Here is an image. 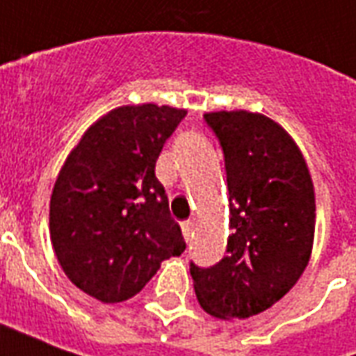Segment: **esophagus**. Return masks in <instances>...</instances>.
Returning a JSON list of instances; mask_svg holds the SVG:
<instances>
[{
	"mask_svg": "<svg viewBox=\"0 0 356 356\" xmlns=\"http://www.w3.org/2000/svg\"><path fill=\"white\" fill-rule=\"evenodd\" d=\"M191 232H193V222H191V220L182 222V234H184V238H186V241H190Z\"/></svg>",
	"mask_w": 356,
	"mask_h": 356,
	"instance_id": "1",
	"label": "esophagus"
}]
</instances>
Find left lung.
<instances>
[{
	"mask_svg": "<svg viewBox=\"0 0 356 356\" xmlns=\"http://www.w3.org/2000/svg\"><path fill=\"white\" fill-rule=\"evenodd\" d=\"M224 153L230 195L226 257L209 268L190 263L199 305L216 318H249L297 284L314 241V188L291 136L249 111L207 113Z\"/></svg>",
	"mask_w": 356,
	"mask_h": 356,
	"instance_id": "left-lung-1",
	"label": "left lung"
}]
</instances>
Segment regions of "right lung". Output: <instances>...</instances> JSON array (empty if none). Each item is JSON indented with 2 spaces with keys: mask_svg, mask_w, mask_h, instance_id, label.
<instances>
[{
  "mask_svg": "<svg viewBox=\"0 0 356 356\" xmlns=\"http://www.w3.org/2000/svg\"><path fill=\"white\" fill-rule=\"evenodd\" d=\"M186 113L155 103L113 109L86 130L57 176L53 251L70 282L102 303L140 293L163 261L186 249L155 176Z\"/></svg>",
  "mask_w": 356,
  "mask_h": 356,
  "instance_id": "right-lung-1",
  "label": "right lung"
}]
</instances>
